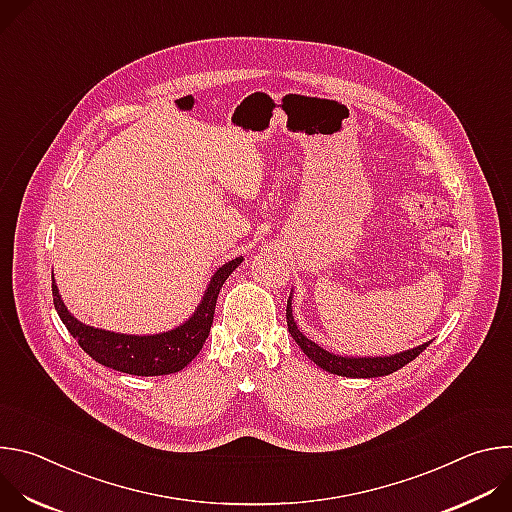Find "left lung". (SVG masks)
Listing matches in <instances>:
<instances>
[{
    "label": "left lung",
    "mask_w": 512,
    "mask_h": 512,
    "mask_svg": "<svg viewBox=\"0 0 512 512\" xmlns=\"http://www.w3.org/2000/svg\"><path fill=\"white\" fill-rule=\"evenodd\" d=\"M285 318H287V330L298 342V346L304 350V354L314 360L320 369L332 373V375H340V377H354V379H373V377H385L391 375L399 369H403L407 362H411L415 356H419L429 342L393 354V356H364V358H354V356H338L334 352L324 350L322 346H318L316 342H312L310 338H306L300 330L298 324L294 322V314H291V300H287V310H285Z\"/></svg>",
    "instance_id": "obj_1"
}]
</instances>
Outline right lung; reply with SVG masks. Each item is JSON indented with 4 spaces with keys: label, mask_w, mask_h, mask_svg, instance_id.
Segmentation results:
<instances>
[{
    "label": "right lung",
    "mask_w": 512,
    "mask_h": 512,
    "mask_svg": "<svg viewBox=\"0 0 512 512\" xmlns=\"http://www.w3.org/2000/svg\"><path fill=\"white\" fill-rule=\"evenodd\" d=\"M241 261L243 257H237L225 263L223 267H218L204 291L202 302L198 304L196 312L178 328L162 334L133 336L87 326L66 310L58 294V287L52 281L54 308L70 336L79 342V346L93 360L103 364V367L137 377L172 375L182 371L202 350V344L208 338L214 320L218 291H221L227 277L241 265Z\"/></svg>",
    "instance_id": "obj_1"
}]
</instances>
